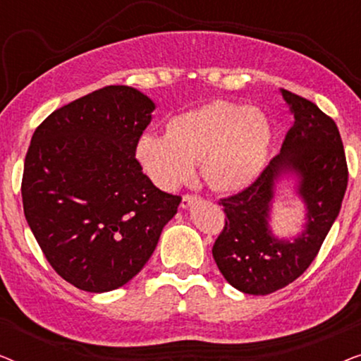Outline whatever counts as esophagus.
Segmentation results:
<instances>
[{
  "label": "esophagus",
  "instance_id": "34e87169",
  "mask_svg": "<svg viewBox=\"0 0 361 361\" xmlns=\"http://www.w3.org/2000/svg\"><path fill=\"white\" fill-rule=\"evenodd\" d=\"M195 202H199V197H197V195H184V197H182L180 207L184 210H187V209H190V207L194 205Z\"/></svg>",
  "mask_w": 361,
  "mask_h": 361
}]
</instances>
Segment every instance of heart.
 I'll use <instances>...</instances> for the list:
<instances>
[{"mask_svg":"<svg viewBox=\"0 0 361 361\" xmlns=\"http://www.w3.org/2000/svg\"><path fill=\"white\" fill-rule=\"evenodd\" d=\"M273 126L259 108L214 102L171 118L166 136L145 133L135 156L157 187L174 190L190 180L195 162L212 189L238 192L253 184L268 162Z\"/></svg>","mask_w":361,"mask_h":361,"instance_id":"heart-1","label":"heart"}]
</instances>
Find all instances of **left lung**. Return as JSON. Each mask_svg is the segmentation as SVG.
<instances>
[{
	"mask_svg": "<svg viewBox=\"0 0 361 361\" xmlns=\"http://www.w3.org/2000/svg\"><path fill=\"white\" fill-rule=\"evenodd\" d=\"M294 115L281 152L240 194L220 202L225 228L212 255L220 273L245 294L283 289L309 268L337 220L347 190L348 169L338 128L315 103L281 88ZM294 176L293 193L305 204L303 231L279 239L269 225L279 181Z\"/></svg>",
	"mask_w": 361,
	"mask_h": 361,
	"instance_id": "obj_1",
	"label": "left lung"
}]
</instances>
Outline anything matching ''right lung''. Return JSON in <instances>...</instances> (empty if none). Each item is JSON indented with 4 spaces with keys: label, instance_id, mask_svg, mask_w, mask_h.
<instances>
[{
    "label": "right lung",
    "instance_id": "right-lung-1",
    "mask_svg": "<svg viewBox=\"0 0 361 361\" xmlns=\"http://www.w3.org/2000/svg\"><path fill=\"white\" fill-rule=\"evenodd\" d=\"M154 110L136 88L108 85L51 113L32 135L24 215L56 273L87 293L135 278L177 214L180 197L157 189L135 157Z\"/></svg>",
    "mask_w": 361,
    "mask_h": 361
}]
</instances>
